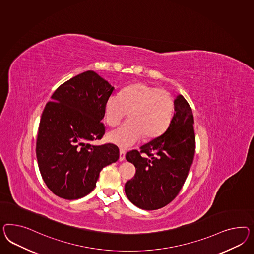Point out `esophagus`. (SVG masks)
<instances>
[{
  "label": "esophagus",
  "mask_w": 254,
  "mask_h": 254,
  "mask_svg": "<svg viewBox=\"0 0 254 254\" xmlns=\"http://www.w3.org/2000/svg\"><path fill=\"white\" fill-rule=\"evenodd\" d=\"M125 157H126V151H124V150H120L119 151V161L122 162V161L125 160Z\"/></svg>",
  "instance_id": "1"
}]
</instances>
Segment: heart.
I'll list each match as a JSON object with an SVG mask.
<instances>
[{
  "instance_id": "obj_1",
  "label": "heart",
  "mask_w": 254,
  "mask_h": 254,
  "mask_svg": "<svg viewBox=\"0 0 254 254\" xmlns=\"http://www.w3.org/2000/svg\"><path fill=\"white\" fill-rule=\"evenodd\" d=\"M174 100L165 89L146 83L124 89L120 95H111L104 104V117L116 127L128 113L129 121L107 133V139L120 148H128L144 136L151 139L162 135L171 122Z\"/></svg>"
}]
</instances>
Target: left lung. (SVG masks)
<instances>
[{
  "mask_svg": "<svg viewBox=\"0 0 254 254\" xmlns=\"http://www.w3.org/2000/svg\"><path fill=\"white\" fill-rule=\"evenodd\" d=\"M175 113L165 133L128 151L126 159L136 167L133 179L125 185L127 197L143 210H157L175 199L186 179L195 153L194 119L182 95L174 101Z\"/></svg>",
  "mask_w": 254,
  "mask_h": 254,
  "instance_id": "1",
  "label": "left lung"
}]
</instances>
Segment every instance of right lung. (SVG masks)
I'll return each instance as SVG.
<instances>
[{"label": "right lung", "mask_w": 254, "mask_h": 254, "mask_svg": "<svg viewBox=\"0 0 254 254\" xmlns=\"http://www.w3.org/2000/svg\"><path fill=\"white\" fill-rule=\"evenodd\" d=\"M114 89L89 70L63 83L43 110L36 154L42 179L56 196L85 197L94 190L103 167L118 160L116 145L90 144L105 133L101 121Z\"/></svg>", "instance_id": "add662e5"}]
</instances>
